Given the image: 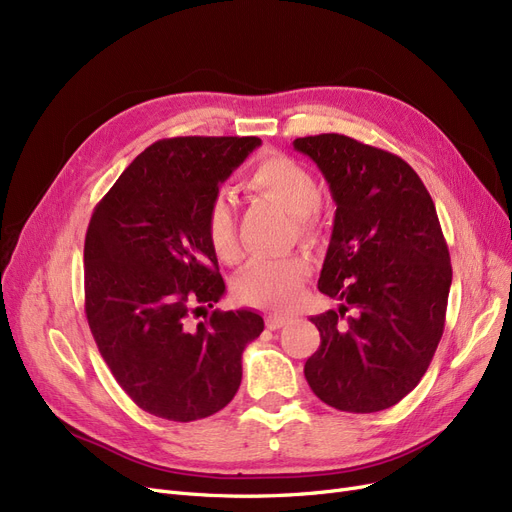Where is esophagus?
Listing matches in <instances>:
<instances>
[{
    "label": "esophagus",
    "instance_id": "34e87169",
    "mask_svg": "<svg viewBox=\"0 0 512 512\" xmlns=\"http://www.w3.org/2000/svg\"><path fill=\"white\" fill-rule=\"evenodd\" d=\"M285 323H288V317H281V315H267V327H269V330H279V327H283Z\"/></svg>",
    "mask_w": 512,
    "mask_h": 512
}]
</instances>
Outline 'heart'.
Listing matches in <instances>:
<instances>
[{"instance_id": "heart-1", "label": "heart", "mask_w": 512, "mask_h": 512, "mask_svg": "<svg viewBox=\"0 0 512 512\" xmlns=\"http://www.w3.org/2000/svg\"><path fill=\"white\" fill-rule=\"evenodd\" d=\"M248 189L294 214L302 233L311 231L313 212L319 206V185L300 161L279 153L262 157L248 176ZM206 233L222 262L235 264L241 258L233 208L224 197L212 199ZM309 271L311 264L304 256L258 258L237 277L235 294L245 304L285 309L296 300Z\"/></svg>"}]
</instances>
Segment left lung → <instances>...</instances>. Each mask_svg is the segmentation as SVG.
<instances>
[{
    "mask_svg": "<svg viewBox=\"0 0 512 512\" xmlns=\"http://www.w3.org/2000/svg\"><path fill=\"white\" fill-rule=\"evenodd\" d=\"M294 149L336 201L317 285L340 304L311 317L321 344L304 378L340 412L386 410L414 391L443 334L452 264L435 203L410 163L355 138L306 136Z\"/></svg>",
    "mask_w": 512,
    "mask_h": 512,
    "instance_id": "obj_1",
    "label": "left lung"
}]
</instances>
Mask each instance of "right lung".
<instances>
[{
  "label": "right lung",
  "mask_w": 512,
  "mask_h": 512,
  "mask_svg": "<svg viewBox=\"0 0 512 512\" xmlns=\"http://www.w3.org/2000/svg\"><path fill=\"white\" fill-rule=\"evenodd\" d=\"M262 145L256 136L163 138L94 208L84 245L86 315L128 397L157 418L191 422L227 405L241 355L264 330L252 309L210 311L224 296L206 233L212 199Z\"/></svg>",
  "instance_id": "right-lung-1"
}]
</instances>
